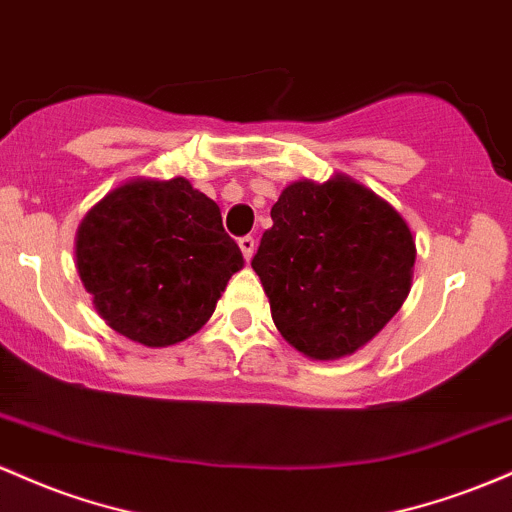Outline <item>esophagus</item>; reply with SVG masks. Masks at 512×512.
<instances>
[{
	"label": "esophagus",
	"instance_id": "34e87169",
	"mask_svg": "<svg viewBox=\"0 0 512 512\" xmlns=\"http://www.w3.org/2000/svg\"><path fill=\"white\" fill-rule=\"evenodd\" d=\"M239 249H241V254H244L246 261H249V258L254 256V249H256V239L251 237V234H246V237H241V239H239Z\"/></svg>",
	"mask_w": 512,
	"mask_h": 512
}]
</instances>
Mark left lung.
Returning <instances> with one entry per match:
<instances>
[{
  "label": "left lung",
  "instance_id": "1",
  "mask_svg": "<svg viewBox=\"0 0 512 512\" xmlns=\"http://www.w3.org/2000/svg\"><path fill=\"white\" fill-rule=\"evenodd\" d=\"M251 258L278 331L317 360L355 353L411 287L416 244L392 205L360 183L297 181L271 208Z\"/></svg>",
  "mask_w": 512,
  "mask_h": 512
}]
</instances>
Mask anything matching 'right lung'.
<instances>
[{
  "label": "right lung",
  "mask_w": 512,
  "mask_h": 512,
  "mask_svg": "<svg viewBox=\"0 0 512 512\" xmlns=\"http://www.w3.org/2000/svg\"><path fill=\"white\" fill-rule=\"evenodd\" d=\"M241 266L217 203L186 179L125 183L77 234L79 278L99 314L149 348L193 336Z\"/></svg>",
  "instance_id": "add662e5"
}]
</instances>
